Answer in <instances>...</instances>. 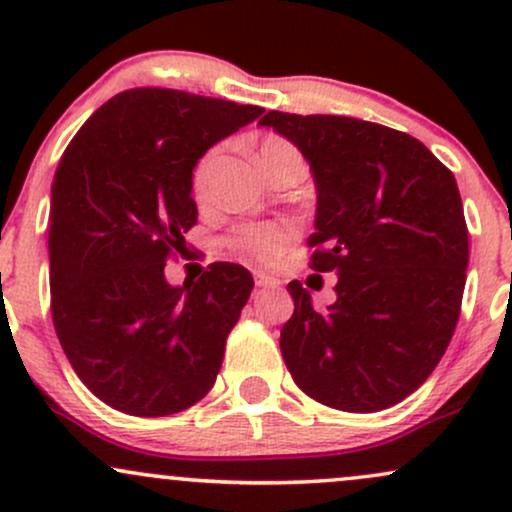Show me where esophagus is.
<instances>
[{
    "label": "esophagus",
    "instance_id": "1",
    "mask_svg": "<svg viewBox=\"0 0 512 512\" xmlns=\"http://www.w3.org/2000/svg\"><path fill=\"white\" fill-rule=\"evenodd\" d=\"M255 284L260 286V289H276V286H279V279H274V276L264 272H255Z\"/></svg>",
    "mask_w": 512,
    "mask_h": 512
}]
</instances>
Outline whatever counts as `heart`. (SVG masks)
Returning a JSON list of instances; mask_svg holds the SVG:
<instances>
[{"label": "heart", "mask_w": 512, "mask_h": 512, "mask_svg": "<svg viewBox=\"0 0 512 512\" xmlns=\"http://www.w3.org/2000/svg\"><path fill=\"white\" fill-rule=\"evenodd\" d=\"M257 163H260L264 173H269L272 166L281 161H289V158H298L303 161L298 149L293 146L289 139L284 137H264L262 144L257 146ZM216 154L211 151L204 158H199V163L192 170V197L197 199L199 204L207 202L209 197V178L211 170H214ZM293 238V226L289 223H245V226H238L236 231L228 236V245L233 250L243 252V255L255 257V260L272 262L284 252L289 240Z\"/></svg>", "instance_id": "b5f03b06"}]
</instances>
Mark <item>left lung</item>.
<instances>
[{
	"label": "left lung",
	"mask_w": 512,
	"mask_h": 512,
	"mask_svg": "<svg viewBox=\"0 0 512 512\" xmlns=\"http://www.w3.org/2000/svg\"><path fill=\"white\" fill-rule=\"evenodd\" d=\"M260 125L310 163V269L337 274L325 313L289 284L286 368L332 409L392 407L433 373L460 317L469 240L455 175L419 139L356 117L272 110Z\"/></svg>",
	"instance_id": "left-lung-1"
}]
</instances>
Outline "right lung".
<instances>
[{
	"instance_id": "obj_1",
	"label": "right lung",
	"mask_w": 512,
	"mask_h": 512,
	"mask_svg": "<svg viewBox=\"0 0 512 512\" xmlns=\"http://www.w3.org/2000/svg\"><path fill=\"white\" fill-rule=\"evenodd\" d=\"M264 113L173 88H129L64 151L50 199L57 337L81 383L108 407L168 416L214 387L250 272L214 262L170 286L166 260L197 223L192 170Z\"/></svg>"
}]
</instances>
